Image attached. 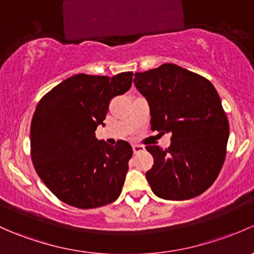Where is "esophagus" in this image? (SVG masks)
Wrapping results in <instances>:
<instances>
[{"label":"esophagus","mask_w":254,"mask_h":254,"mask_svg":"<svg viewBox=\"0 0 254 254\" xmlns=\"http://www.w3.org/2000/svg\"><path fill=\"white\" fill-rule=\"evenodd\" d=\"M143 149H145V148H143L142 146H137V145H134V146H132V151H134V154L140 153V152H142Z\"/></svg>","instance_id":"obj_1"}]
</instances>
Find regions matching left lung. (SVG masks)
<instances>
[{"label":"left lung","instance_id":"8db88e82","mask_svg":"<svg viewBox=\"0 0 254 254\" xmlns=\"http://www.w3.org/2000/svg\"><path fill=\"white\" fill-rule=\"evenodd\" d=\"M148 101L151 129L172 132L168 148L147 146L153 165L146 178L156 196L181 201L199 196L218 178L226 156L229 120L212 82L176 64L135 73Z\"/></svg>","mask_w":254,"mask_h":254}]
</instances>
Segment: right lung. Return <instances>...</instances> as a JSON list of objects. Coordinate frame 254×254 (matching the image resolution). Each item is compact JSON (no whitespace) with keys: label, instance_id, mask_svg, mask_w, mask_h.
Here are the masks:
<instances>
[{"label":"right lung","instance_id":"add662e5","mask_svg":"<svg viewBox=\"0 0 254 254\" xmlns=\"http://www.w3.org/2000/svg\"><path fill=\"white\" fill-rule=\"evenodd\" d=\"M132 71L112 76L76 74L37 103L31 120V161L37 175L64 203L90 209L116 201L122 192L132 148L98 141L112 98L131 87Z\"/></svg>","mask_w":254,"mask_h":254}]
</instances>
